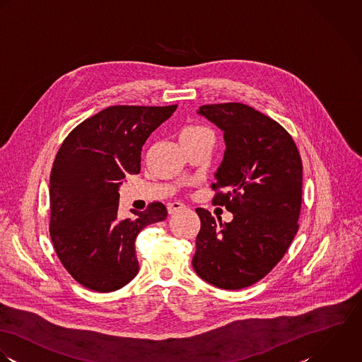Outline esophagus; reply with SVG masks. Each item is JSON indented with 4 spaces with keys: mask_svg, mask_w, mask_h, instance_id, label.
<instances>
[{
    "mask_svg": "<svg viewBox=\"0 0 362 362\" xmlns=\"http://www.w3.org/2000/svg\"><path fill=\"white\" fill-rule=\"evenodd\" d=\"M183 209H186V206L183 203H180V202H172V203L168 204V213L169 214H175L177 211H182Z\"/></svg>",
    "mask_w": 362,
    "mask_h": 362,
    "instance_id": "esophagus-1",
    "label": "esophagus"
}]
</instances>
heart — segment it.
Masks as SVG:
<instances>
[{
	"label": "heart",
	"mask_w": 362,
	"mask_h": 362,
	"mask_svg": "<svg viewBox=\"0 0 362 362\" xmlns=\"http://www.w3.org/2000/svg\"><path fill=\"white\" fill-rule=\"evenodd\" d=\"M204 132H207V130L204 127H202V126H189V127H186L182 132L180 137H183V136H193V134H199V133H204Z\"/></svg>",
	"instance_id": "obj_1"
}]
</instances>
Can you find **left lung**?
I'll list each match as a JSON object with an SVG mask.
<instances>
[{"mask_svg":"<svg viewBox=\"0 0 362 362\" xmlns=\"http://www.w3.org/2000/svg\"><path fill=\"white\" fill-rule=\"evenodd\" d=\"M197 113L223 132L213 203L233 219L218 225L209 210H196L202 228L193 269L218 288H245L276 267L298 232L300 155L283 126L247 105H204Z\"/></svg>","mask_w":362,"mask_h":362,"instance_id":"left-lung-1","label":"left lung"}]
</instances>
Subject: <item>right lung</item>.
Returning a JSON list of instances; mask_svg holds the SVG:
<instances>
[{
  "mask_svg": "<svg viewBox=\"0 0 362 362\" xmlns=\"http://www.w3.org/2000/svg\"><path fill=\"white\" fill-rule=\"evenodd\" d=\"M172 106H110L78 124L60 146L50 173V236L74 280L112 292L139 273L136 238L168 211L151 203L119 219V187L141 170L146 139L166 122Z\"/></svg>",
  "mask_w": 362,
  "mask_h": 362,
  "instance_id": "obj_1",
  "label": "right lung"
}]
</instances>
